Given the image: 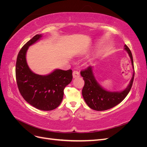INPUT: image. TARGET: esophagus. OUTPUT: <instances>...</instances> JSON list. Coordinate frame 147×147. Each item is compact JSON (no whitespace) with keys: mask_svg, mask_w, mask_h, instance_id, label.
<instances>
[{"mask_svg":"<svg viewBox=\"0 0 147 147\" xmlns=\"http://www.w3.org/2000/svg\"><path fill=\"white\" fill-rule=\"evenodd\" d=\"M73 78H78L80 77V73L78 71H74L73 72Z\"/></svg>","mask_w":147,"mask_h":147,"instance_id":"34e87169","label":"esophagus"}]
</instances>
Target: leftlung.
<instances>
[{
	"mask_svg": "<svg viewBox=\"0 0 147 147\" xmlns=\"http://www.w3.org/2000/svg\"><path fill=\"white\" fill-rule=\"evenodd\" d=\"M124 50L130 57L134 73L127 87L122 91L112 92L104 90L96 80L91 66H89L85 70L81 71V75L84 81L82 95L86 104L91 109L103 111L112 109L122 102L129 92L134 77V63L131 51L126 45H124Z\"/></svg>",
	"mask_w": 147,
	"mask_h": 147,
	"instance_id": "8db88e82",
	"label": "left lung"
}]
</instances>
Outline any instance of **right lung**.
<instances>
[{
  "mask_svg": "<svg viewBox=\"0 0 147 147\" xmlns=\"http://www.w3.org/2000/svg\"><path fill=\"white\" fill-rule=\"evenodd\" d=\"M37 34L22 47L17 56L16 79L20 92L24 100L37 109L54 110L61 103L64 90L72 80V70L56 69L47 75L34 73L26 61L29 47L41 38Z\"/></svg>",
  "mask_w": 147,
  "mask_h": 147,
  "instance_id": "1",
  "label": "right lung"
}]
</instances>
